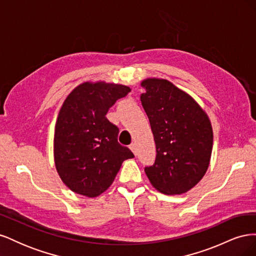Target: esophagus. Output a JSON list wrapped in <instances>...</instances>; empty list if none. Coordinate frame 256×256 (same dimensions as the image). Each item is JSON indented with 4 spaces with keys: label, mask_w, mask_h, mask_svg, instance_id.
Listing matches in <instances>:
<instances>
[{
    "label": "esophagus",
    "mask_w": 256,
    "mask_h": 256,
    "mask_svg": "<svg viewBox=\"0 0 256 256\" xmlns=\"http://www.w3.org/2000/svg\"><path fill=\"white\" fill-rule=\"evenodd\" d=\"M129 148H130V150L134 154H136V143L130 144V145H129Z\"/></svg>",
    "instance_id": "esophagus-1"
}]
</instances>
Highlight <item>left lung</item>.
Wrapping results in <instances>:
<instances>
[{"mask_svg": "<svg viewBox=\"0 0 256 256\" xmlns=\"http://www.w3.org/2000/svg\"><path fill=\"white\" fill-rule=\"evenodd\" d=\"M141 95L157 156L145 173L154 189L182 194L204 177L210 164L214 132L210 120L196 99L166 79L146 78Z\"/></svg>", "mask_w": 256, "mask_h": 256, "instance_id": "1", "label": "left lung"}]
</instances>
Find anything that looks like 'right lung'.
Returning <instances> with one entry per match:
<instances>
[{
	"mask_svg": "<svg viewBox=\"0 0 256 256\" xmlns=\"http://www.w3.org/2000/svg\"><path fill=\"white\" fill-rule=\"evenodd\" d=\"M127 85L86 81L69 92L54 129V164L67 187L86 198H96L110 187L122 164L134 157L118 142V128L106 112L125 97Z\"/></svg>",
	"mask_w": 256,
	"mask_h": 256,
	"instance_id": "add662e5",
	"label": "right lung"
}]
</instances>
